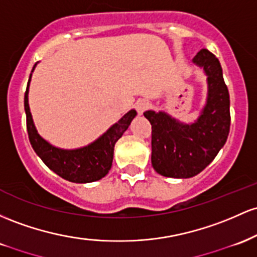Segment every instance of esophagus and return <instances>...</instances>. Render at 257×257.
Wrapping results in <instances>:
<instances>
[{"instance_id": "34e87169", "label": "esophagus", "mask_w": 257, "mask_h": 257, "mask_svg": "<svg viewBox=\"0 0 257 257\" xmlns=\"http://www.w3.org/2000/svg\"><path fill=\"white\" fill-rule=\"evenodd\" d=\"M148 108H149V102H148V100L140 99L136 103V109H137L138 114H142L143 111H146Z\"/></svg>"}]
</instances>
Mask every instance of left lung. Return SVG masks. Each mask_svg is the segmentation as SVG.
<instances>
[{
    "mask_svg": "<svg viewBox=\"0 0 257 257\" xmlns=\"http://www.w3.org/2000/svg\"><path fill=\"white\" fill-rule=\"evenodd\" d=\"M193 62L207 75V100L199 119L192 125L159 111L144 116L152 125V165L165 177L189 178L215 159L229 134V93L215 54L200 50Z\"/></svg>",
    "mask_w": 257,
    "mask_h": 257,
    "instance_id": "8db88e82",
    "label": "left lung"
}]
</instances>
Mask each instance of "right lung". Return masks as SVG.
Listing matches in <instances>:
<instances>
[{"label":"right lung","mask_w":257,"mask_h":257,"mask_svg":"<svg viewBox=\"0 0 257 257\" xmlns=\"http://www.w3.org/2000/svg\"><path fill=\"white\" fill-rule=\"evenodd\" d=\"M35 68V66H34ZM34 70V69H33ZM31 77V75H30ZM29 83L24 96V108L27 114V130L31 147L43 163L53 172L66 181L75 183H88L100 180L108 174L113 163L114 146L116 141L128 128L132 119L136 116V110H130L115 125L90 146L74 151H65L51 146L37 134L30 108L28 103Z\"/></svg>","instance_id":"right-lung-1"}]
</instances>
